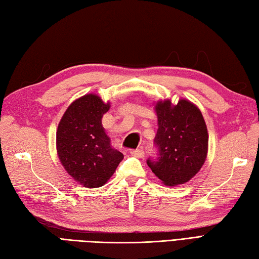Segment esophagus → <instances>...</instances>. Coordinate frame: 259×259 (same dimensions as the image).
Here are the masks:
<instances>
[{
    "instance_id": "34e87169",
    "label": "esophagus",
    "mask_w": 259,
    "mask_h": 259,
    "mask_svg": "<svg viewBox=\"0 0 259 259\" xmlns=\"http://www.w3.org/2000/svg\"><path fill=\"white\" fill-rule=\"evenodd\" d=\"M131 154L133 156H136V157H143L144 156V152L142 150H132L131 151Z\"/></svg>"
}]
</instances>
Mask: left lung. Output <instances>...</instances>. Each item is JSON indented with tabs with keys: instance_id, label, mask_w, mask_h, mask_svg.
Wrapping results in <instances>:
<instances>
[{
	"instance_id": "left-lung-1",
	"label": "left lung",
	"mask_w": 259,
	"mask_h": 259,
	"mask_svg": "<svg viewBox=\"0 0 259 259\" xmlns=\"http://www.w3.org/2000/svg\"><path fill=\"white\" fill-rule=\"evenodd\" d=\"M159 146L157 161L147 165L163 184L177 187L189 182L204 164L208 154L209 135L204 118L197 105L188 99H160L155 103Z\"/></svg>"
}]
</instances>
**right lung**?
Wrapping results in <instances>:
<instances>
[{"instance_id":"add662e5","label":"right lung","mask_w":259,"mask_h":259,"mask_svg":"<svg viewBox=\"0 0 259 259\" xmlns=\"http://www.w3.org/2000/svg\"><path fill=\"white\" fill-rule=\"evenodd\" d=\"M110 108L96 94H86L68 106L57 128V154L67 173L89 189L106 184L124 155L110 144L102 118Z\"/></svg>"}]
</instances>
